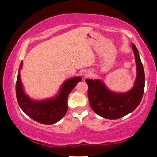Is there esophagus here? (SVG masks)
Listing matches in <instances>:
<instances>
[{"label":"esophagus","mask_w":157,"mask_h":157,"mask_svg":"<svg viewBox=\"0 0 157 157\" xmlns=\"http://www.w3.org/2000/svg\"><path fill=\"white\" fill-rule=\"evenodd\" d=\"M91 71H89V70H87V71H85L84 73H83V76L85 77H88L90 76H91Z\"/></svg>","instance_id":"1"}]
</instances>
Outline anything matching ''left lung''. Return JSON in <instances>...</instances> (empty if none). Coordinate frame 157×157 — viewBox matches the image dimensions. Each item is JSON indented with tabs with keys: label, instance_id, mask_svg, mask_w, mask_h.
<instances>
[{
	"label": "left lung",
	"instance_id": "8db88e82",
	"mask_svg": "<svg viewBox=\"0 0 157 157\" xmlns=\"http://www.w3.org/2000/svg\"><path fill=\"white\" fill-rule=\"evenodd\" d=\"M135 55L137 76L134 86L125 93L114 92L101 80L86 79L90 107L99 116L107 119H118L137 108L142 100L145 88V73L137 48L132 43Z\"/></svg>",
	"mask_w": 157,
	"mask_h": 157
}]
</instances>
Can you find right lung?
<instances>
[{
    "instance_id": "1",
    "label": "right lung",
    "mask_w": 157,
    "mask_h": 157,
    "mask_svg": "<svg viewBox=\"0 0 157 157\" xmlns=\"http://www.w3.org/2000/svg\"><path fill=\"white\" fill-rule=\"evenodd\" d=\"M22 61L19 68L16 82V96L18 104L22 111L30 118L40 124L51 125L61 119L68 109V97L76 85L82 80L81 77H74L64 81L59 91L54 97L43 100H33L25 92L20 71Z\"/></svg>"
}]
</instances>
